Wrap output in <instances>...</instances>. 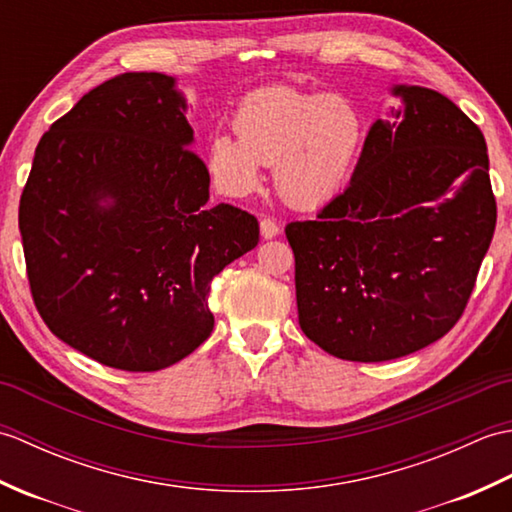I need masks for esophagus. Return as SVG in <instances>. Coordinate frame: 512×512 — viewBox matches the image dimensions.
Wrapping results in <instances>:
<instances>
[{
  "instance_id": "esophagus-1",
  "label": "esophagus",
  "mask_w": 512,
  "mask_h": 512,
  "mask_svg": "<svg viewBox=\"0 0 512 512\" xmlns=\"http://www.w3.org/2000/svg\"><path fill=\"white\" fill-rule=\"evenodd\" d=\"M259 228H262V237L264 239H273L279 235V224L273 220V217H262L259 222Z\"/></svg>"
}]
</instances>
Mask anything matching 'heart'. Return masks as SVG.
<instances>
[{
	"mask_svg": "<svg viewBox=\"0 0 512 512\" xmlns=\"http://www.w3.org/2000/svg\"><path fill=\"white\" fill-rule=\"evenodd\" d=\"M231 134H215L206 165L224 193L242 198L273 167L277 193L297 209H314L339 193L365 138L358 107L343 94L268 85L246 94Z\"/></svg>",
	"mask_w": 512,
	"mask_h": 512,
	"instance_id": "obj_1",
	"label": "heart"
}]
</instances>
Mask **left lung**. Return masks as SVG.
Masks as SVG:
<instances>
[{"instance_id":"left-lung-1","label":"left lung","mask_w":512,"mask_h":512,"mask_svg":"<svg viewBox=\"0 0 512 512\" xmlns=\"http://www.w3.org/2000/svg\"><path fill=\"white\" fill-rule=\"evenodd\" d=\"M350 187L290 222L299 325L343 361L380 363L442 339L469 303L497 204L486 140L447 96L396 85Z\"/></svg>"}]
</instances>
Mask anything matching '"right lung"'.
<instances>
[{
	"label": "right lung",
	"instance_id": "1",
	"mask_svg": "<svg viewBox=\"0 0 512 512\" xmlns=\"http://www.w3.org/2000/svg\"><path fill=\"white\" fill-rule=\"evenodd\" d=\"M176 79L125 72L52 123L19 200L32 301L101 365L158 372L213 332L211 281L259 242L257 217L209 206Z\"/></svg>",
	"mask_w": 512,
	"mask_h": 512
}]
</instances>
